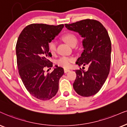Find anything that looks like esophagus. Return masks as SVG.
I'll use <instances>...</instances> for the list:
<instances>
[{"label": "esophagus", "mask_w": 127, "mask_h": 127, "mask_svg": "<svg viewBox=\"0 0 127 127\" xmlns=\"http://www.w3.org/2000/svg\"><path fill=\"white\" fill-rule=\"evenodd\" d=\"M70 70L69 69H66V68H64V72L65 73H67Z\"/></svg>", "instance_id": "esophagus-1"}]
</instances>
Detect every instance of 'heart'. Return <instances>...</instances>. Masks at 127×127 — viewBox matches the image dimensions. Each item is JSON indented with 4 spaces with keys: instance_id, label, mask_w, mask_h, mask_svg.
<instances>
[{
    "instance_id": "obj_1",
    "label": "heart",
    "mask_w": 127,
    "mask_h": 127,
    "mask_svg": "<svg viewBox=\"0 0 127 127\" xmlns=\"http://www.w3.org/2000/svg\"><path fill=\"white\" fill-rule=\"evenodd\" d=\"M62 39L64 40L67 44L73 47L76 45L78 42L77 36L74 33L71 32H68L65 33L62 36ZM48 50L52 55H55L56 52V42L52 40L48 43ZM75 61V59L72 57H69V56H62L58 59L56 61V64L59 66L64 67L67 68L71 66L72 63Z\"/></svg>"
}]
</instances>
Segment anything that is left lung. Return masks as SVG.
Here are the masks:
<instances>
[{"label":"left lung","mask_w":127,"mask_h":127,"mask_svg":"<svg viewBox=\"0 0 127 127\" xmlns=\"http://www.w3.org/2000/svg\"><path fill=\"white\" fill-rule=\"evenodd\" d=\"M65 25L84 38V51L76 64L89 66L87 71L81 68L75 70L73 88L82 96L96 94L105 82L110 70L111 43L107 29L99 21L90 19Z\"/></svg>","instance_id":"obj_1"}]
</instances>
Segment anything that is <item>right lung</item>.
Masks as SVG:
<instances>
[{
  "label": "right lung",
  "mask_w": 127,
  "mask_h": 127,
  "mask_svg": "<svg viewBox=\"0 0 127 127\" xmlns=\"http://www.w3.org/2000/svg\"><path fill=\"white\" fill-rule=\"evenodd\" d=\"M64 25L33 23L26 26L17 40L16 52L19 73L28 91L37 99L46 101L53 98L59 89V81L64 75L62 67L45 73V68L53 64L48 43L61 32Z\"/></svg>",
  "instance_id": "right-lung-1"
}]
</instances>
